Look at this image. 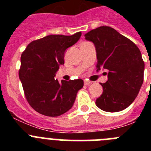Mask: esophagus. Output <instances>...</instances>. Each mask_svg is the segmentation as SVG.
<instances>
[{
  "label": "esophagus",
  "mask_w": 151,
  "mask_h": 151,
  "mask_svg": "<svg viewBox=\"0 0 151 151\" xmlns=\"http://www.w3.org/2000/svg\"><path fill=\"white\" fill-rule=\"evenodd\" d=\"M84 84H85V85H89L90 84H91V82L88 81V80H85V81H84Z\"/></svg>",
  "instance_id": "34e87169"
}]
</instances>
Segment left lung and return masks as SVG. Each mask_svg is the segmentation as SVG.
<instances>
[{
	"label": "left lung",
	"instance_id": "left-lung-1",
	"mask_svg": "<svg viewBox=\"0 0 151 151\" xmlns=\"http://www.w3.org/2000/svg\"><path fill=\"white\" fill-rule=\"evenodd\" d=\"M95 46L97 72L106 69L107 81L96 105L106 112L125 110L138 96L144 82V63L138 47L109 26H101L85 35Z\"/></svg>",
	"mask_w": 151,
	"mask_h": 151
}]
</instances>
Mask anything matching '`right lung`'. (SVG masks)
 I'll use <instances>...</instances> for the list:
<instances>
[{
  "mask_svg": "<svg viewBox=\"0 0 151 151\" xmlns=\"http://www.w3.org/2000/svg\"><path fill=\"white\" fill-rule=\"evenodd\" d=\"M81 32L73 35H50L31 42L21 55L19 77L25 96L35 111L47 116H59L73 107L83 80L55 79L64 64L66 49L79 40Z\"/></svg>",
  "mask_w": 151,
  "mask_h": 151,
  "instance_id": "right-lung-1",
  "label": "right lung"
}]
</instances>
